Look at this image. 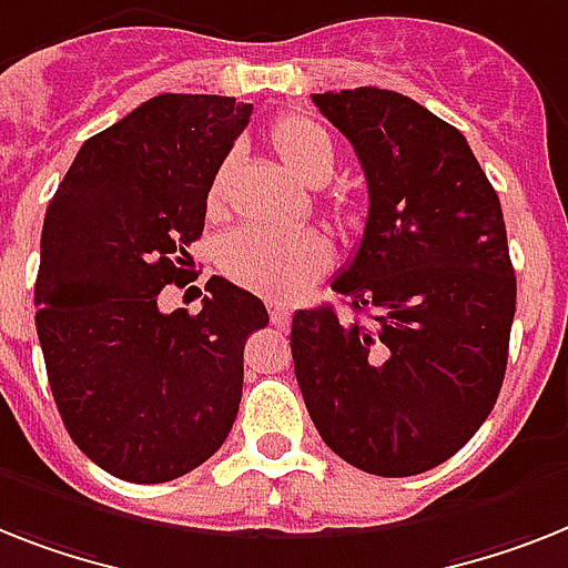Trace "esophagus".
Masks as SVG:
<instances>
[{
  "instance_id": "obj_1",
  "label": "esophagus",
  "mask_w": 568,
  "mask_h": 568,
  "mask_svg": "<svg viewBox=\"0 0 568 568\" xmlns=\"http://www.w3.org/2000/svg\"><path fill=\"white\" fill-rule=\"evenodd\" d=\"M266 307H270V318H273V325H278V327H287L290 325V311H287V307H284V304L270 302V304H266Z\"/></svg>"
}]
</instances>
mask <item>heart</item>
<instances>
[{
	"label": "heart",
	"mask_w": 568,
	"mask_h": 568,
	"mask_svg": "<svg viewBox=\"0 0 568 568\" xmlns=\"http://www.w3.org/2000/svg\"><path fill=\"white\" fill-rule=\"evenodd\" d=\"M275 156L307 185H322L336 171V144L325 126L302 115L278 119L270 130ZM229 165H223L209 189V209L226 205ZM334 261V250L316 229H241L223 246V270L241 287L275 302H293L311 287Z\"/></svg>",
	"instance_id": "heart-1"
}]
</instances>
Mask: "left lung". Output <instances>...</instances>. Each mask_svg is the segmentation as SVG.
<instances>
[{
  "mask_svg": "<svg viewBox=\"0 0 568 568\" xmlns=\"http://www.w3.org/2000/svg\"><path fill=\"white\" fill-rule=\"evenodd\" d=\"M368 182L363 241L331 304L293 316L304 406L327 447L400 479L456 456L494 409L517 278L503 205L456 126L392 89L313 95Z\"/></svg>",
  "mask_w": 568,
  "mask_h": 568,
  "instance_id": "8db88e82",
  "label": "left lung"
}]
</instances>
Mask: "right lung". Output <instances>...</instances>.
I'll return each instance as SVG.
<instances>
[{
  "mask_svg": "<svg viewBox=\"0 0 568 568\" xmlns=\"http://www.w3.org/2000/svg\"><path fill=\"white\" fill-rule=\"evenodd\" d=\"M250 115L226 95L150 98L83 142L45 211L34 307L51 395L83 456L133 485L180 479L223 447L243 345L270 325L220 275L200 313L159 311L191 275L211 182Z\"/></svg>",
  "mask_w": 568,
  "mask_h": 568,
  "instance_id": "add662e5",
  "label": "right lung"
}]
</instances>
